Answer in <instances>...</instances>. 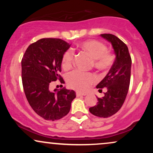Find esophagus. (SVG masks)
<instances>
[{"instance_id": "34e87169", "label": "esophagus", "mask_w": 153, "mask_h": 153, "mask_svg": "<svg viewBox=\"0 0 153 153\" xmlns=\"http://www.w3.org/2000/svg\"><path fill=\"white\" fill-rule=\"evenodd\" d=\"M86 94H83V93L80 92H76V96H85Z\"/></svg>"}]
</instances>
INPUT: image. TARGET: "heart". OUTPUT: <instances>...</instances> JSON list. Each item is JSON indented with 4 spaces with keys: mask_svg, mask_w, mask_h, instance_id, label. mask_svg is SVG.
Masks as SVG:
<instances>
[{
    "mask_svg": "<svg viewBox=\"0 0 153 153\" xmlns=\"http://www.w3.org/2000/svg\"><path fill=\"white\" fill-rule=\"evenodd\" d=\"M80 50L83 51L92 58V65L100 71L109 69L114 61V56L108 51L104 44L97 40L89 39L78 45ZM74 61V54L71 50H67L63 54L61 65L65 71L72 68ZM96 81V75L92 73H85L80 71H74L67 77L68 85L75 90L86 91L91 85Z\"/></svg>",
    "mask_w": 153,
    "mask_h": 153,
    "instance_id": "heart-1",
    "label": "heart"
}]
</instances>
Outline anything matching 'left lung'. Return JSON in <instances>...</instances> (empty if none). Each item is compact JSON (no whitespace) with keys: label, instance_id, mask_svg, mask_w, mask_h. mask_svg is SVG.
Listing matches in <instances>:
<instances>
[{"label":"left lung","instance_id":"left-lung-1","mask_svg":"<svg viewBox=\"0 0 153 153\" xmlns=\"http://www.w3.org/2000/svg\"><path fill=\"white\" fill-rule=\"evenodd\" d=\"M100 36L112 45L116 59L105 78L96 85L99 92L103 88L106 92L103 97H97V104L89 111L96 117L107 118L115 114L125 101L130 82L131 59L127 46L117 36L111 34Z\"/></svg>","mask_w":153,"mask_h":153}]
</instances>
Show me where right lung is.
<instances>
[{
    "label": "right lung",
    "mask_w": 153,
    "mask_h": 153,
    "mask_svg": "<svg viewBox=\"0 0 153 153\" xmlns=\"http://www.w3.org/2000/svg\"><path fill=\"white\" fill-rule=\"evenodd\" d=\"M71 45L60 39H41L26 49L22 60V77L28 102L39 116L46 120H58L69 113L76 95L73 90L62 88L50 90L59 80L63 54Z\"/></svg>",
    "instance_id": "1"
}]
</instances>
